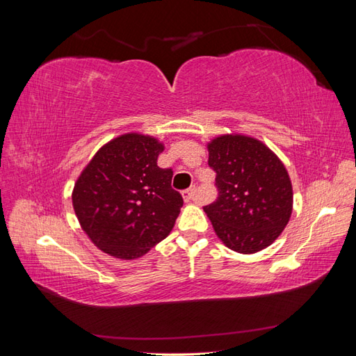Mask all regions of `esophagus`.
<instances>
[{"mask_svg": "<svg viewBox=\"0 0 356 356\" xmlns=\"http://www.w3.org/2000/svg\"><path fill=\"white\" fill-rule=\"evenodd\" d=\"M182 197H184V200L187 203H190L193 199H195V187H191L188 190H184L182 191Z\"/></svg>", "mask_w": 356, "mask_h": 356, "instance_id": "1", "label": "esophagus"}]
</instances>
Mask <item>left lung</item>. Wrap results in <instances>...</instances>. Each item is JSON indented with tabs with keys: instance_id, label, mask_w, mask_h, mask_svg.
I'll return each mask as SVG.
<instances>
[{
	"instance_id": "1",
	"label": "left lung",
	"mask_w": 356,
	"mask_h": 356,
	"mask_svg": "<svg viewBox=\"0 0 356 356\" xmlns=\"http://www.w3.org/2000/svg\"><path fill=\"white\" fill-rule=\"evenodd\" d=\"M218 199L204 207L221 242L241 254L272 245L293 212V186L270 148L255 138L221 135L208 144Z\"/></svg>"
}]
</instances>
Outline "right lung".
I'll return each mask as SVG.
<instances>
[{
  "instance_id": "add662e5",
  "label": "right lung",
  "mask_w": 356,
  "mask_h": 356,
  "mask_svg": "<svg viewBox=\"0 0 356 356\" xmlns=\"http://www.w3.org/2000/svg\"><path fill=\"white\" fill-rule=\"evenodd\" d=\"M163 149L153 136L124 134L101 147L83 169L72 207L101 251L135 260L174 229L184 202L170 187L172 169L157 166Z\"/></svg>"
}]
</instances>
